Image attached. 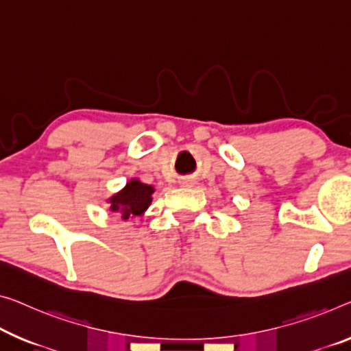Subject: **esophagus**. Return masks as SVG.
<instances>
[{
  "label": "esophagus",
  "instance_id": "esophagus-1",
  "mask_svg": "<svg viewBox=\"0 0 351 351\" xmlns=\"http://www.w3.org/2000/svg\"><path fill=\"white\" fill-rule=\"evenodd\" d=\"M182 185H183V186H194V185H196V180L185 179V180H182Z\"/></svg>",
  "mask_w": 351,
  "mask_h": 351
}]
</instances>
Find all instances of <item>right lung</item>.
Instances as JSON below:
<instances>
[{"label": "right lung", "instance_id": "obj_1", "mask_svg": "<svg viewBox=\"0 0 351 351\" xmlns=\"http://www.w3.org/2000/svg\"><path fill=\"white\" fill-rule=\"evenodd\" d=\"M154 186L147 183L139 182L138 179H132L127 183L125 188L119 193L112 194L108 199L111 204V212L121 213L122 219H130L133 217H141V215L149 208L152 202Z\"/></svg>", "mask_w": 351, "mask_h": 351}]
</instances>
